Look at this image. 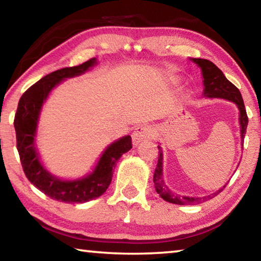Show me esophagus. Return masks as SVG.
<instances>
[{
  "label": "esophagus",
  "mask_w": 261,
  "mask_h": 261,
  "mask_svg": "<svg viewBox=\"0 0 261 261\" xmlns=\"http://www.w3.org/2000/svg\"><path fill=\"white\" fill-rule=\"evenodd\" d=\"M153 132L151 127L147 125H139L137 126L135 131L132 132V144L134 146H138L140 143H145L152 138Z\"/></svg>",
  "instance_id": "1"
}]
</instances>
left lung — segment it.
Returning <instances> with one entry per match:
<instances>
[{"instance_id": "left-lung-1", "label": "left lung", "mask_w": 261, "mask_h": 261, "mask_svg": "<svg viewBox=\"0 0 261 261\" xmlns=\"http://www.w3.org/2000/svg\"><path fill=\"white\" fill-rule=\"evenodd\" d=\"M193 63H196L198 67L201 70V76H202V84H204V92L202 95L205 98L208 99H224L235 103L238 108V122H240V131H241V141L243 144L244 141V137L246 134V127L247 123H249V118H247L244 101H243L242 94L238 88L228 81L224 76L223 72L216 67V65L208 60L204 59H190ZM159 148V159H158V166L154 170L153 175V182L154 187H155V191L158 192L163 200L171 204L176 205H193L197 202H201L205 200L212 199L215 196L222 191L226 188L228 182L223 185L222 188H220L218 191L210 194V196L205 197H189V196H180V194L174 193L171 190L167 187L165 180H163V153L160 145L158 146Z\"/></svg>"}]
</instances>
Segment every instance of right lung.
<instances>
[{
    "instance_id": "obj_1",
    "label": "right lung",
    "mask_w": 261,
    "mask_h": 261,
    "mask_svg": "<svg viewBox=\"0 0 261 261\" xmlns=\"http://www.w3.org/2000/svg\"><path fill=\"white\" fill-rule=\"evenodd\" d=\"M96 64L98 60L94 57L77 67L56 70L31 86L21 95L18 102L14 125L17 137V149L24 173L35 188L54 200L69 204H82L102 196L112 182L117 160L132 148L130 136L116 139L106 147L91 173L74 179L57 177L47 169L41 161L35 140L43 103L47 101L51 91L62 82L82 76Z\"/></svg>"
}]
</instances>
